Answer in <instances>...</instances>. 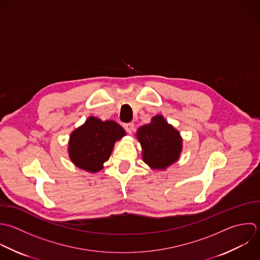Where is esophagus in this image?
Wrapping results in <instances>:
<instances>
[{
	"mask_svg": "<svg viewBox=\"0 0 260 260\" xmlns=\"http://www.w3.org/2000/svg\"><path fill=\"white\" fill-rule=\"evenodd\" d=\"M134 127H135V125H134V123H133V122L123 123V128H124L128 134H131V133L134 131Z\"/></svg>",
	"mask_w": 260,
	"mask_h": 260,
	"instance_id": "esophagus-1",
	"label": "esophagus"
}]
</instances>
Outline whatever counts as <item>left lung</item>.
<instances>
[{
  "label": "left lung",
  "mask_w": 260,
  "mask_h": 260,
  "mask_svg": "<svg viewBox=\"0 0 260 260\" xmlns=\"http://www.w3.org/2000/svg\"><path fill=\"white\" fill-rule=\"evenodd\" d=\"M137 137L143 148V159L152 168L165 169L179 158L180 135L163 116L157 115L151 123L141 126Z\"/></svg>",
  "instance_id": "8db88e82"
}]
</instances>
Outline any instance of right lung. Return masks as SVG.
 <instances>
[{
  "label": "right lung",
  "instance_id": "add662e5",
  "mask_svg": "<svg viewBox=\"0 0 260 260\" xmlns=\"http://www.w3.org/2000/svg\"><path fill=\"white\" fill-rule=\"evenodd\" d=\"M124 135V129L115 121H101L90 116L71 135L70 158L79 168L97 172L109 159L114 143Z\"/></svg>",
  "mask_w": 260,
  "mask_h": 260
}]
</instances>
